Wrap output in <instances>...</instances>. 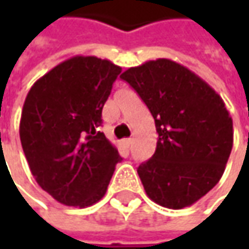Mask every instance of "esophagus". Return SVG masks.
<instances>
[{
  "instance_id": "34e87169",
  "label": "esophagus",
  "mask_w": 249,
  "mask_h": 249,
  "mask_svg": "<svg viewBox=\"0 0 249 249\" xmlns=\"http://www.w3.org/2000/svg\"><path fill=\"white\" fill-rule=\"evenodd\" d=\"M131 144H133V139H126V140H124V145H126L127 148H130V147H131Z\"/></svg>"
}]
</instances>
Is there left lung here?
I'll use <instances>...</instances> for the list:
<instances>
[{"instance_id":"left-lung-1","label":"left lung","mask_w":249,"mask_h":249,"mask_svg":"<svg viewBox=\"0 0 249 249\" xmlns=\"http://www.w3.org/2000/svg\"><path fill=\"white\" fill-rule=\"evenodd\" d=\"M148 107L158 133L152 158L137 169L147 196L181 209L219 183L233 148V120L222 97L180 63L159 58L122 73Z\"/></svg>"}]
</instances>
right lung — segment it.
Instances as JSON below:
<instances>
[{
  "label": "right lung",
  "instance_id": "1",
  "mask_svg": "<svg viewBox=\"0 0 249 249\" xmlns=\"http://www.w3.org/2000/svg\"><path fill=\"white\" fill-rule=\"evenodd\" d=\"M122 68L97 56H73L45 73L24 100L19 134L38 186L68 206L105 196L120 155L101 124L104 104Z\"/></svg>",
  "mask_w": 249,
  "mask_h": 249
}]
</instances>
